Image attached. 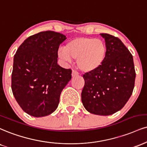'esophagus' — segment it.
<instances>
[{"instance_id": "1", "label": "esophagus", "mask_w": 147, "mask_h": 147, "mask_svg": "<svg viewBox=\"0 0 147 147\" xmlns=\"http://www.w3.org/2000/svg\"><path fill=\"white\" fill-rule=\"evenodd\" d=\"M79 75V72L77 71H76V70H72V77H77V76Z\"/></svg>"}]
</instances>
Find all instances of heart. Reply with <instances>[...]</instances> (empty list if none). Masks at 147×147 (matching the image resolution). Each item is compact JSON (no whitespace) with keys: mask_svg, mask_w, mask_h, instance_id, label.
Instances as JSON below:
<instances>
[{"mask_svg":"<svg viewBox=\"0 0 147 147\" xmlns=\"http://www.w3.org/2000/svg\"><path fill=\"white\" fill-rule=\"evenodd\" d=\"M66 61L77 59V66L83 72H92L102 66L107 55V47L100 39L77 38L70 40L58 52Z\"/></svg>","mask_w":147,"mask_h":147,"instance_id":"obj_1","label":"heart"}]
</instances>
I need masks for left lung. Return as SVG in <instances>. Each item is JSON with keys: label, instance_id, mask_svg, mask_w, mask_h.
<instances>
[{"label": "left lung", "instance_id": "obj_1", "mask_svg": "<svg viewBox=\"0 0 147 147\" xmlns=\"http://www.w3.org/2000/svg\"><path fill=\"white\" fill-rule=\"evenodd\" d=\"M107 55L98 70L84 75L81 100L92 114L108 116L124 107L133 92L136 71L133 56L119 38L100 33Z\"/></svg>", "mask_w": 147, "mask_h": 147}]
</instances>
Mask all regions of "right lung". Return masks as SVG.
Wrapping results in <instances>:
<instances>
[{
	"label": "right lung",
	"instance_id": "obj_1",
	"mask_svg": "<svg viewBox=\"0 0 147 147\" xmlns=\"http://www.w3.org/2000/svg\"><path fill=\"white\" fill-rule=\"evenodd\" d=\"M66 39L61 33L42 31L26 38L14 55L12 92L22 110L31 116L52 114L71 79V69L57 64L58 49Z\"/></svg>",
	"mask_w": 147,
	"mask_h": 147
}]
</instances>
